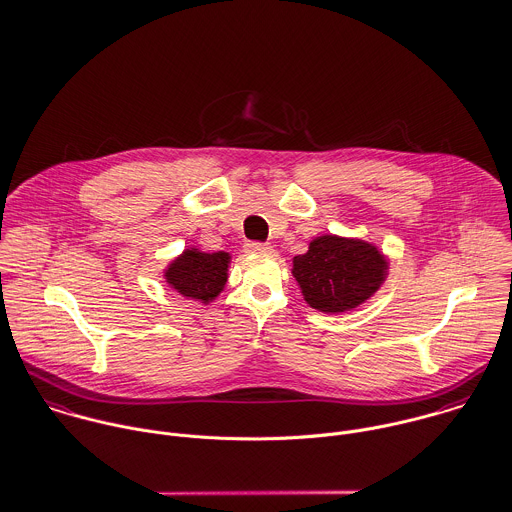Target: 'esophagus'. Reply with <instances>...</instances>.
I'll return each instance as SVG.
<instances>
[{
    "mask_svg": "<svg viewBox=\"0 0 512 512\" xmlns=\"http://www.w3.org/2000/svg\"><path fill=\"white\" fill-rule=\"evenodd\" d=\"M247 253H257V255H267L273 253V247L269 243H247Z\"/></svg>",
    "mask_w": 512,
    "mask_h": 512,
    "instance_id": "obj_1",
    "label": "esophagus"
}]
</instances>
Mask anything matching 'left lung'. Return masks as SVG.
<instances>
[{
	"label": "left lung",
	"mask_w": 512,
	"mask_h": 512,
	"mask_svg": "<svg viewBox=\"0 0 512 512\" xmlns=\"http://www.w3.org/2000/svg\"><path fill=\"white\" fill-rule=\"evenodd\" d=\"M305 303L339 315L369 301L389 277V257L361 237L321 235L307 253L293 257L291 269Z\"/></svg>",
	"instance_id": "1"
}]
</instances>
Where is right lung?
<instances>
[{"label":"right lung","instance_id":"obj_1","mask_svg":"<svg viewBox=\"0 0 512 512\" xmlns=\"http://www.w3.org/2000/svg\"><path fill=\"white\" fill-rule=\"evenodd\" d=\"M231 253H207L199 247H187L163 269L165 283L185 299L209 305L215 301L229 279Z\"/></svg>","mask_w":512,"mask_h":512}]
</instances>
